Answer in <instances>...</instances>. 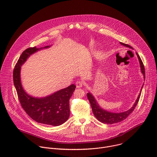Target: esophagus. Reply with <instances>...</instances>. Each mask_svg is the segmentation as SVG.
<instances>
[{"label":"esophagus","mask_w":157,"mask_h":157,"mask_svg":"<svg viewBox=\"0 0 157 157\" xmlns=\"http://www.w3.org/2000/svg\"><path fill=\"white\" fill-rule=\"evenodd\" d=\"M83 84L84 82L81 81H78L76 82V87L77 88H80L82 86H83Z\"/></svg>","instance_id":"34e87169"}]
</instances>
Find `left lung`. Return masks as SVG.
<instances>
[{
  "label": "left lung",
  "instance_id": "obj_1",
  "mask_svg": "<svg viewBox=\"0 0 157 157\" xmlns=\"http://www.w3.org/2000/svg\"><path fill=\"white\" fill-rule=\"evenodd\" d=\"M120 43L122 44V45H123L124 47L133 49V48L131 47V46L128 45V44H125L122 42H120ZM136 55L138 57L139 61L140 63L141 73L143 74L144 78L145 80V68H144V64L142 61V59H140V56L138 55L137 53H136ZM144 84H143L142 88L140 89V93H139L135 103H134L133 105H132V107L130 109H129L128 110L124 111V112H122V113H112V112H110L109 110L104 109L99 105V104H98V101H96L94 96L92 94V93H91L90 92L87 93V99L89 101V102H90V104H91L92 110H93V113L94 116L96 117V118L101 122L104 123V124H113L120 122L125 120L132 113V112L136 107V105L139 101V99H140V94L142 93Z\"/></svg>",
  "mask_w": 157,
  "mask_h": 157
}]
</instances>
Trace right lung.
Segmentation results:
<instances>
[{"label":"right lung","mask_w":157,"mask_h":157,"mask_svg":"<svg viewBox=\"0 0 157 157\" xmlns=\"http://www.w3.org/2000/svg\"><path fill=\"white\" fill-rule=\"evenodd\" d=\"M51 46L25 50L21 53L15 66L13 78L20 102L27 114L38 123L58 126L65 122L70 117L69 102L76 86L71 84L45 97H34L28 94L24 89L20 76L21 66L32 55Z\"/></svg>","instance_id":"1"}]
</instances>
